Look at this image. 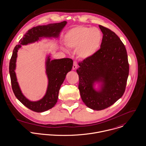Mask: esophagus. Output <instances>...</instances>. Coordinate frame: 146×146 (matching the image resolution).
<instances>
[{
    "mask_svg": "<svg viewBox=\"0 0 146 146\" xmlns=\"http://www.w3.org/2000/svg\"><path fill=\"white\" fill-rule=\"evenodd\" d=\"M77 68V62L76 61L73 62V69L76 70Z\"/></svg>",
    "mask_w": 146,
    "mask_h": 146,
    "instance_id": "esophagus-1",
    "label": "esophagus"
}]
</instances>
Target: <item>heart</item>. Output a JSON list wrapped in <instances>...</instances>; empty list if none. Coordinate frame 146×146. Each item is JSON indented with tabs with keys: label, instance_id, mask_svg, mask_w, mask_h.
<instances>
[{
	"label": "heart",
	"instance_id": "1",
	"mask_svg": "<svg viewBox=\"0 0 146 146\" xmlns=\"http://www.w3.org/2000/svg\"><path fill=\"white\" fill-rule=\"evenodd\" d=\"M65 45L72 49L76 48L78 58L86 59L94 55L102 41V34L96 28L77 26L68 30L64 35ZM67 51L66 49H64Z\"/></svg>",
	"mask_w": 146,
	"mask_h": 146
}]
</instances>
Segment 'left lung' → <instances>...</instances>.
Instances as JSON below:
<instances>
[{
    "label": "left lung",
    "mask_w": 146,
    "mask_h": 146,
    "mask_svg": "<svg viewBox=\"0 0 146 146\" xmlns=\"http://www.w3.org/2000/svg\"><path fill=\"white\" fill-rule=\"evenodd\" d=\"M103 36L100 49L78 63V88L81 99L91 109L100 111L123 95L129 66L125 47L111 30L99 25Z\"/></svg>",
    "instance_id": "obj_1"
}]
</instances>
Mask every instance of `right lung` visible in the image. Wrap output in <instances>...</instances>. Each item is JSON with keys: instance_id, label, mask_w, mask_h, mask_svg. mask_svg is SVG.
Masks as SVG:
<instances>
[{"instance_id": "add662e5", "label": "right lung", "mask_w": 146, "mask_h": 146, "mask_svg": "<svg viewBox=\"0 0 146 146\" xmlns=\"http://www.w3.org/2000/svg\"><path fill=\"white\" fill-rule=\"evenodd\" d=\"M67 21L39 25L29 30L14 48L9 62V74L12 88L17 99L25 107L36 112H43L55 106L58 99V92L66 74L73 66L71 58H63L51 60V54L46 55L45 60V73L48 80V85L44 95L36 101H31L22 92L17 81L15 70L17 52L22 46L38 42L43 39H58L60 34L65 27Z\"/></svg>"}]
</instances>
